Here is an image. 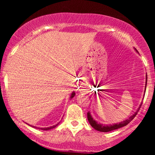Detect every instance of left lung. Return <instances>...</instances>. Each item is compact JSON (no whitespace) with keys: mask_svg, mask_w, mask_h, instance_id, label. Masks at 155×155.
Wrapping results in <instances>:
<instances>
[{"mask_svg":"<svg viewBox=\"0 0 155 155\" xmlns=\"http://www.w3.org/2000/svg\"><path fill=\"white\" fill-rule=\"evenodd\" d=\"M135 50L136 51V49H135ZM138 52V51H137ZM147 74L146 75V84H145V92H146V88H147ZM95 93L96 94V92H95ZM142 103L140 104L139 108H138V110L135 112L134 114L132 115V116L130 117V118L127 119V120H124L123 122H120V123H117V124H101V123H98L97 121H95L92 118V117L90 114V112H88L87 113V119L89 122H90V125L93 127L94 129H95L97 131H100V132H110V131L112 130H114L119 129L120 127H124V126H126L127 124L130 123V122L132 121L134 117L136 116L137 113H138V111H139L140 107L141 106Z\"/></svg>","mask_w":155,"mask_h":155,"instance_id":"8db88e82","label":"left lung"}]
</instances>
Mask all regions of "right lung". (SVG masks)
<instances>
[{"label":"right lung","mask_w":155,"mask_h":155,"mask_svg":"<svg viewBox=\"0 0 155 155\" xmlns=\"http://www.w3.org/2000/svg\"><path fill=\"white\" fill-rule=\"evenodd\" d=\"M74 95H75V92H73L72 93H71V95L70 98H71V99H72L73 97H74ZM58 124H59V123H58L57 124H55V125H54V126H51V127H38V129L43 130H51V129L54 128V127H56V126H58ZM32 127H35V128H37L36 127H34V126H32Z\"/></svg>","instance_id":"obj_1"}]
</instances>
